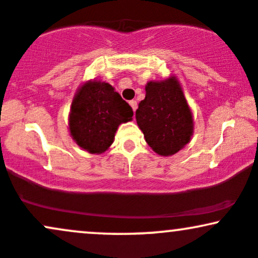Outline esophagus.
Here are the masks:
<instances>
[{
	"mask_svg": "<svg viewBox=\"0 0 258 258\" xmlns=\"http://www.w3.org/2000/svg\"><path fill=\"white\" fill-rule=\"evenodd\" d=\"M130 105H131L133 111H136V109H137V100H131V102H130Z\"/></svg>",
	"mask_w": 258,
	"mask_h": 258,
	"instance_id": "34e87169",
	"label": "esophagus"
}]
</instances>
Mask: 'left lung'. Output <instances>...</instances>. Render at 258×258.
Listing matches in <instances>:
<instances>
[{
	"mask_svg": "<svg viewBox=\"0 0 258 258\" xmlns=\"http://www.w3.org/2000/svg\"><path fill=\"white\" fill-rule=\"evenodd\" d=\"M136 120L150 148L159 155L176 154L190 141L193 115L176 78L150 81Z\"/></svg>",
	"mask_w": 258,
	"mask_h": 258,
	"instance_id": "obj_1",
	"label": "left lung"
}]
</instances>
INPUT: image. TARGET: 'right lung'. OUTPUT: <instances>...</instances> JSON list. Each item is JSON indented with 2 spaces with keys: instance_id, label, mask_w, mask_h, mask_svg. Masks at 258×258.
Returning <instances> with one entry per match:
<instances>
[{
  "instance_id": "add662e5",
  "label": "right lung",
  "mask_w": 258,
  "mask_h": 258,
  "mask_svg": "<svg viewBox=\"0 0 258 258\" xmlns=\"http://www.w3.org/2000/svg\"><path fill=\"white\" fill-rule=\"evenodd\" d=\"M132 108L111 85L88 81L73 100L70 133L82 149L100 154L111 146L120 123L132 120Z\"/></svg>"
}]
</instances>
